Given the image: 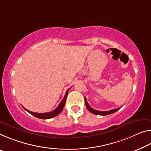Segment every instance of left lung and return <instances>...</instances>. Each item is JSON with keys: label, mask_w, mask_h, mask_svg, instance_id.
<instances>
[{"label": "left lung", "mask_w": 151, "mask_h": 151, "mask_svg": "<svg viewBox=\"0 0 151 151\" xmlns=\"http://www.w3.org/2000/svg\"><path fill=\"white\" fill-rule=\"evenodd\" d=\"M85 105H86V107H87V109L88 111L91 112V113L94 114H96V115H99V116H107V115H109V114H111L114 113V112H116L118 111V110L119 109V108H117V109H111V110H109V111H98V110H95L94 109H93L89 105H88V102L87 101V99H86V97H85Z\"/></svg>", "instance_id": "8db88e82"}]
</instances>
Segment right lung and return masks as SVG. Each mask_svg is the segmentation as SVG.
Listing matches in <instances>:
<instances>
[{
  "mask_svg": "<svg viewBox=\"0 0 151 151\" xmlns=\"http://www.w3.org/2000/svg\"><path fill=\"white\" fill-rule=\"evenodd\" d=\"M70 88H69L68 90L66 91V92L65 93V95H64V97L63 98V99L62 100L61 102L60 103V104L58 105V106L56 107V109L54 110H53L52 111H50V112H47V113H35V112H33V111H29V110L26 109L25 107H23L24 109H25L26 111L29 113L31 114L32 115H33V116L36 117L37 118H40V119H50V118H54V117L58 116V115L60 113V112L63 111V109L64 107V105H65V103H66V97H67V95H68V91L70 89Z\"/></svg>",
  "mask_w": 151,
  "mask_h": 151,
  "instance_id": "obj_1",
  "label": "right lung"
}]
</instances>
